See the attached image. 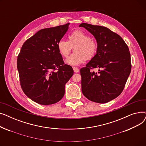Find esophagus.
<instances>
[{
  "mask_svg": "<svg viewBox=\"0 0 146 146\" xmlns=\"http://www.w3.org/2000/svg\"><path fill=\"white\" fill-rule=\"evenodd\" d=\"M73 68V70H74V72L75 73H78V72H79V69L78 68H77V67H74Z\"/></svg>",
  "mask_w": 146,
  "mask_h": 146,
  "instance_id": "esophagus-1",
  "label": "esophagus"
}]
</instances>
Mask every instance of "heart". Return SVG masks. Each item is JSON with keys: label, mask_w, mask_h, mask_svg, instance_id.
Returning <instances> with one entry per match:
<instances>
[{"label": "heart", "mask_w": 146, "mask_h": 146, "mask_svg": "<svg viewBox=\"0 0 146 146\" xmlns=\"http://www.w3.org/2000/svg\"><path fill=\"white\" fill-rule=\"evenodd\" d=\"M98 47L96 40L80 30L74 31L69 34L67 41L61 40L57 42V48L63 57H67L73 48L74 53L66 60V63L71 66H78L83 63L85 59L93 58Z\"/></svg>", "instance_id": "obj_1"}]
</instances>
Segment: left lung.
I'll list each match as a JSON object with an SVG mask.
<instances>
[{
    "instance_id": "left-lung-1",
    "label": "left lung",
    "mask_w": 146,
    "mask_h": 146,
    "mask_svg": "<svg viewBox=\"0 0 146 146\" xmlns=\"http://www.w3.org/2000/svg\"><path fill=\"white\" fill-rule=\"evenodd\" d=\"M92 34L98 47L93 58L80 70L82 91L89 100L108 102L123 90L131 70V56L127 45L117 34L108 28L82 23ZM98 68V72L91 71Z\"/></svg>"
}]
</instances>
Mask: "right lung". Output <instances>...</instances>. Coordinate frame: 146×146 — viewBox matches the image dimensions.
Instances as JSON below:
<instances>
[{
	"label": "right lung",
	"instance_id": "obj_1",
	"mask_svg": "<svg viewBox=\"0 0 146 146\" xmlns=\"http://www.w3.org/2000/svg\"><path fill=\"white\" fill-rule=\"evenodd\" d=\"M69 24L38 31L21 48L17 58L21 86L36 103L48 105L60 101L66 83L73 74L72 67L64 64L57 48Z\"/></svg>",
	"mask_w": 146,
	"mask_h": 146
}]
</instances>
